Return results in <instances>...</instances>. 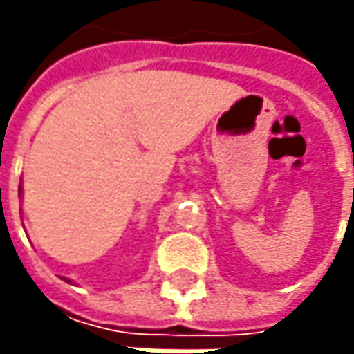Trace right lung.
<instances>
[{
	"label": "right lung",
	"instance_id": "add662e5",
	"mask_svg": "<svg viewBox=\"0 0 354 354\" xmlns=\"http://www.w3.org/2000/svg\"><path fill=\"white\" fill-rule=\"evenodd\" d=\"M21 195H23V189H21V185H19V197H21ZM62 279H64V281H68V283H73V281H71L68 278H62Z\"/></svg>",
	"mask_w": 354,
	"mask_h": 354
}]
</instances>
